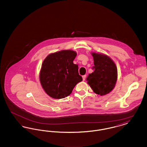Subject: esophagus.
Masks as SVG:
<instances>
[{
	"label": "esophagus",
	"instance_id": "1",
	"mask_svg": "<svg viewBox=\"0 0 147 147\" xmlns=\"http://www.w3.org/2000/svg\"><path fill=\"white\" fill-rule=\"evenodd\" d=\"M83 80H85V78H86V75H84V76H83Z\"/></svg>",
	"mask_w": 147,
	"mask_h": 147
}]
</instances>
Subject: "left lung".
I'll return each instance as SVG.
<instances>
[{"instance_id": "1", "label": "left lung", "mask_w": 147, "mask_h": 147, "mask_svg": "<svg viewBox=\"0 0 147 147\" xmlns=\"http://www.w3.org/2000/svg\"><path fill=\"white\" fill-rule=\"evenodd\" d=\"M94 71L87 78L89 84L94 92L100 95L109 93L115 86L117 78V69L115 63L105 55L92 53Z\"/></svg>"}]
</instances>
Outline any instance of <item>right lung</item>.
<instances>
[{"mask_svg":"<svg viewBox=\"0 0 147 147\" xmlns=\"http://www.w3.org/2000/svg\"><path fill=\"white\" fill-rule=\"evenodd\" d=\"M77 53L63 50L50 54L43 62L40 79L45 92L54 98L69 95L78 83L83 80L78 65L73 63Z\"/></svg>","mask_w":147,"mask_h":147,"instance_id":"right-lung-1","label":"right lung"}]
</instances>
